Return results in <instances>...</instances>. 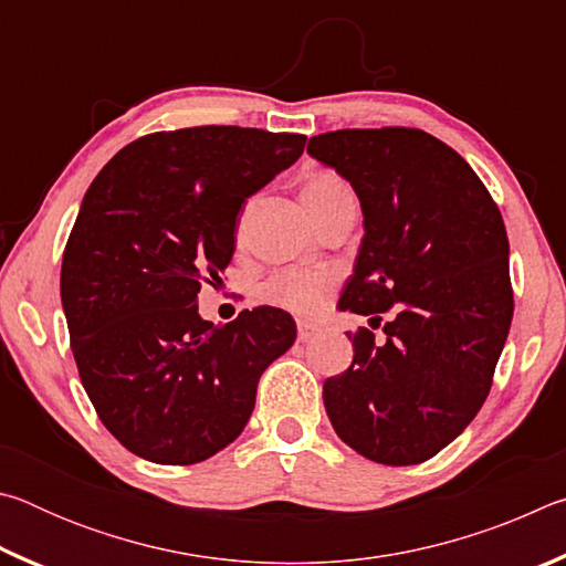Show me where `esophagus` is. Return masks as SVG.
<instances>
[{
	"label": "esophagus",
	"mask_w": 566,
	"mask_h": 566,
	"mask_svg": "<svg viewBox=\"0 0 566 566\" xmlns=\"http://www.w3.org/2000/svg\"><path fill=\"white\" fill-rule=\"evenodd\" d=\"M317 332H319L317 324H310V322L296 324V339H300V342H310Z\"/></svg>",
	"instance_id": "esophagus-1"
}]
</instances>
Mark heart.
<instances>
[{
    "mask_svg": "<svg viewBox=\"0 0 566 566\" xmlns=\"http://www.w3.org/2000/svg\"><path fill=\"white\" fill-rule=\"evenodd\" d=\"M344 189H349V185L339 175L319 171L306 181L304 202L306 207H317ZM337 282L339 274L332 266H290L270 276V282L264 284V296L300 317H314L324 310Z\"/></svg>",
    "mask_w": 566,
    "mask_h": 566,
    "instance_id": "heart-1",
    "label": "heart"
}]
</instances>
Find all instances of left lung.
<instances>
[{
    "mask_svg": "<svg viewBox=\"0 0 566 566\" xmlns=\"http://www.w3.org/2000/svg\"><path fill=\"white\" fill-rule=\"evenodd\" d=\"M306 151L357 191L364 239L339 310L349 369L324 381L334 432L371 462L407 467L454 442L492 389L514 314L510 242L474 169L411 127L337 129Z\"/></svg>",
    "mask_w": 566,
    "mask_h": 566,
    "instance_id": "obj_1",
    "label": "left lung"
}]
</instances>
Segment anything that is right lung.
Wrapping results in <instances>:
<instances>
[{"label":"right lung","mask_w":566,"mask_h":566,"mask_svg":"<svg viewBox=\"0 0 566 566\" xmlns=\"http://www.w3.org/2000/svg\"><path fill=\"white\" fill-rule=\"evenodd\" d=\"M304 134L189 127L139 137L84 195L62 256V306L84 391L132 454L197 464L252 417L262 371L296 339L290 314L214 327L202 282L234 254L247 197L292 167Z\"/></svg>","instance_id":"add662e5"}]
</instances>
